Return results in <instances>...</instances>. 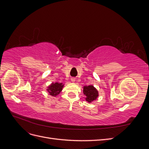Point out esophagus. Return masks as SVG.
<instances>
[{
    "label": "esophagus",
    "mask_w": 149,
    "mask_h": 149,
    "mask_svg": "<svg viewBox=\"0 0 149 149\" xmlns=\"http://www.w3.org/2000/svg\"><path fill=\"white\" fill-rule=\"evenodd\" d=\"M71 81L73 82V83H74V82H75V78H72L71 79Z\"/></svg>",
    "instance_id": "esophagus-1"
}]
</instances>
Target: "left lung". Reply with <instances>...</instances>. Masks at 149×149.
<instances>
[{
  "label": "left lung",
  "instance_id": "1",
  "mask_svg": "<svg viewBox=\"0 0 149 149\" xmlns=\"http://www.w3.org/2000/svg\"><path fill=\"white\" fill-rule=\"evenodd\" d=\"M83 93L86 96V101L88 102H91L93 101L96 100L99 96L97 90L93 85L84 86Z\"/></svg>",
  "mask_w": 149,
  "mask_h": 149
}]
</instances>
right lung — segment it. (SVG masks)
<instances>
[{
	"mask_svg": "<svg viewBox=\"0 0 149 149\" xmlns=\"http://www.w3.org/2000/svg\"><path fill=\"white\" fill-rule=\"evenodd\" d=\"M64 84L60 83H52L50 85L48 86L47 91L52 96H56L62 91Z\"/></svg>",
	"mask_w": 149,
	"mask_h": 149,
	"instance_id": "1",
	"label": "right lung"
}]
</instances>
